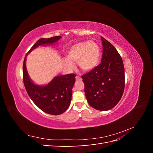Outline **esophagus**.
<instances>
[{
	"label": "esophagus",
	"mask_w": 153,
	"mask_h": 153,
	"mask_svg": "<svg viewBox=\"0 0 153 153\" xmlns=\"http://www.w3.org/2000/svg\"><path fill=\"white\" fill-rule=\"evenodd\" d=\"M75 78H76V80H82V78L78 76H76Z\"/></svg>",
	"instance_id": "obj_1"
}]
</instances>
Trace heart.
<instances>
[{
  "mask_svg": "<svg viewBox=\"0 0 153 153\" xmlns=\"http://www.w3.org/2000/svg\"><path fill=\"white\" fill-rule=\"evenodd\" d=\"M101 49L98 44L94 41H82L73 45L67 52V59L63 62L68 69L75 67L73 63L78 64L83 71L94 69L99 63Z\"/></svg>",
  "mask_w": 153,
  "mask_h": 153,
  "instance_id": "obj_1",
  "label": "heart"
}]
</instances>
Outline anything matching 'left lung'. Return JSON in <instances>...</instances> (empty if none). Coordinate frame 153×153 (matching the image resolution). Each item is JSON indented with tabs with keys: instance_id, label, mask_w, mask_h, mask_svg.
I'll return each instance as SVG.
<instances>
[{
	"instance_id": "1",
	"label": "left lung",
	"mask_w": 153,
	"mask_h": 153,
	"mask_svg": "<svg viewBox=\"0 0 153 153\" xmlns=\"http://www.w3.org/2000/svg\"><path fill=\"white\" fill-rule=\"evenodd\" d=\"M101 39V64L82 78L88 103L96 110L106 111L114 108L121 99L125 85L124 68L117 50L102 36Z\"/></svg>"
}]
</instances>
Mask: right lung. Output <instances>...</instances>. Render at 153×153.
Listing matches in <instances>:
<instances>
[{
  "label": "right lung",
  "instance_id": "1",
  "mask_svg": "<svg viewBox=\"0 0 153 153\" xmlns=\"http://www.w3.org/2000/svg\"><path fill=\"white\" fill-rule=\"evenodd\" d=\"M62 38L55 36L50 38H41L32 46L27 55L39 46L52 45ZM25 57L23 66V80L30 99L34 104L45 113L51 115H60L64 113L70 105L72 89L75 82V75L73 73L57 76L46 85H38L32 81L27 73Z\"/></svg>",
  "mask_w": 153,
  "mask_h": 153
}]
</instances>
